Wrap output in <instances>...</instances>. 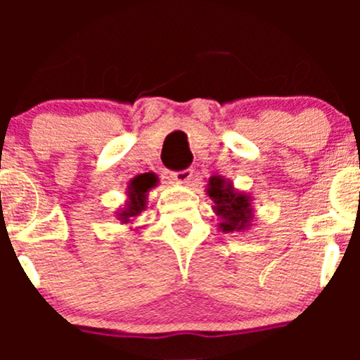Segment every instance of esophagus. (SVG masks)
<instances>
[{"mask_svg":"<svg viewBox=\"0 0 360 360\" xmlns=\"http://www.w3.org/2000/svg\"><path fill=\"white\" fill-rule=\"evenodd\" d=\"M191 177H193V170L191 169H184V170H179V172L172 174V179L179 184L190 183Z\"/></svg>","mask_w":360,"mask_h":360,"instance_id":"obj_1","label":"esophagus"}]
</instances>
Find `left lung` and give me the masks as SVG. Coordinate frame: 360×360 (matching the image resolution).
I'll list each match as a JSON object with an SVG mask.
<instances>
[{"label": "left lung", "instance_id": "obj_1", "mask_svg": "<svg viewBox=\"0 0 360 360\" xmlns=\"http://www.w3.org/2000/svg\"><path fill=\"white\" fill-rule=\"evenodd\" d=\"M205 191L214 202L212 210L219 219V230L224 233L249 230L254 221L252 197L249 193L238 191L233 183L223 176L209 177Z\"/></svg>", "mask_w": 360, "mask_h": 360}]
</instances>
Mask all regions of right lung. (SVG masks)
I'll return each mask as SVG.
<instances>
[{"label":"right lung","mask_w":360,"mask_h":360,"mask_svg":"<svg viewBox=\"0 0 360 360\" xmlns=\"http://www.w3.org/2000/svg\"><path fill=\"white\" fill-rule=\"evenodd\" d=\"M157 184L158 177L155 176V174H141V176H136L134 179H130L125 191V207L116 212V219L122 221V224H130V228H132V224L136 223V219L141 216V212L146 210L148 193H150Z\"/></svg>","instance_id":"obj_1"}]
</instances>
